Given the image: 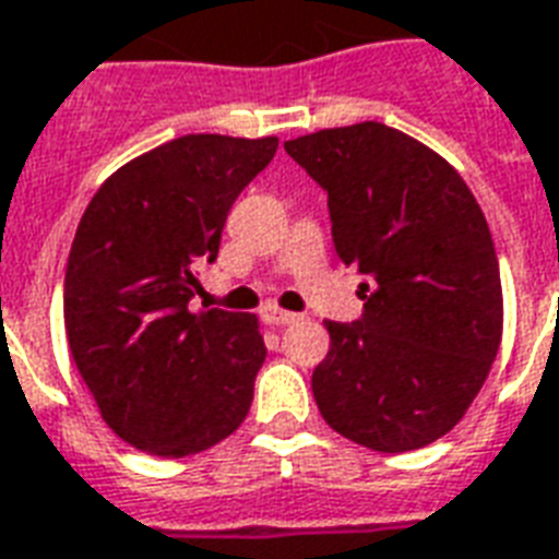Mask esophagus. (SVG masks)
I'll return each instance as SVG.
<instances>
[{"instance_id": "obj_1", "label": "esophagus", "mask_w": 559, "mask_h": 559, "mask_svg": "<svg viewBox=\"0 0 559 559\" xmlns=\"http://www.w3.org/2000/svg\"><path fill=\"white\" fill-rule=\"evenodd\" d=\"M260 317H263V322H269V325H290V322L301 320L299 313L284 311V308H275V305H266V308L260 311Z\"/></svg>"}]
</instances>
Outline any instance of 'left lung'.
<instances>
[{"mask_svg":"<svg viewBox=\"0 0 559 559\" xmlns=\"http://www.w3.org/2000/svg\"><path fill=\"white\" fill-rule=\"evenodd\" d=\"M329 192L337 258L373 278L355 322H325L311 388L325 424L406 453L448 436L486 382L503 332L489 225L448 159L364 121L284 142Z\"/></svg>","mask_w":559,"mask_h":559,"instance_id":"left-lung-1","label":"left lung"}]
</instances>
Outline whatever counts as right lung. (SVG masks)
I'll return each instance as SVG.
<instances>
[{
	"label": "right lung",
	"instance_id": "obj_1",
	"mask_svg": "<svg viewBox=\"0 0 559 559\" xmlns=\"http://www.w3.org/2000/svg\"><path fill=\"white\" fill-rule=\"evenodd\" d=\"M275 151V135H180L121 165L76 227L70 355L111 432L151 456L201 453L246 420L266 358L258 317L189 301L230 206Z\"/></svg>",
	"mask_w": 559,
	"mask_h": 559
}]
</instances>
